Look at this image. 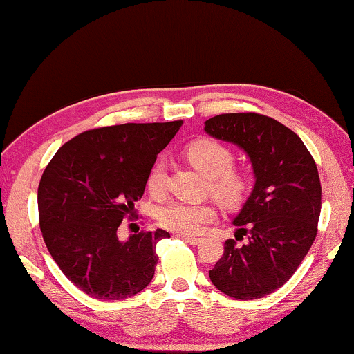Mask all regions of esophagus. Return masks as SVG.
I'll use <instances>...</instances> for the list:
<instances>
[{
	"label": "esophagus",
	"mask_w": 354,
	"mask_h": 354,
	"mask_svg": "<svg viewBox=\"0 0 354 354\" xmlns=\"http://www.w3.org/2000/svg\"><path fill=\"white\" fill-rule=\"evenodd\" d=\"M183 239V241H186L187 243H191V245H197V243H201V241L202 239L201 237H196V236H184V234H181V236H179Z\"/></svg>",
	"instance_id": "esophagus-1"
}]
</instances>
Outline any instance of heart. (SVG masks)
I'll use <instances>...</instances> for the list:
<instances>
[{
	"label": "heart",
	"mask_w": 354,
	"mask_h": 354,
	"mask_svg": "<svg viewBox=\"0 0 354 354\" xmlns=\"http://www.w3.org/2000/svg\"><path fill=\"white\" fill-rule=\"evenodd\" d=\"M186 156L196 168L210 176V189L218 201L226 205H236L243 198L250 178L245 171L232 168L234 153L216 139L202 138L189 144ZM167 176L163 163H156L147 175V189L152 196H160L165 189ZM216 210L212 203L171 202L158 212V221L173 232L191 236L201 232L203 226L215 221Z\"/></svg>",
	"instance_id": "heart-1"
}]
</instances>
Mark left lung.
Wrapping results in <instances>:
<instances>
[{
    "label": "left lung",
    "instance_id": "1",
    "mask_svg": "<svg viewBox=\"0 0 354 354\" xmlns=\"http://www.w3.org/2000/svg\"><path fill=\"white\" fill-rule=\"evenodd\" d=\"M213 138L243 149L253 165L255 187L234 220L239 246L210 271L218 290L237 300H255L281 288L306 257L317 234L321 181L315 158L290 128L255 112L221 113L205 122Z\"/></svg>",
    "mask_w": 354,
    "mask_h": 354
}]
</instances>
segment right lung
<instances>
[{
  "mask_svg": "<svg viewBox=\"0 0 354 354\" xmlns=\"http://www.w3.org/2000/svg\"><path fill=\"white\" fill-rule=\"evenodd\" d=\"M183 120L88 129L56 152L38 186L44 243L68 281L97 300H123L149 286L163 229L118 241L117 229L146 189L158 152Z\"/></svg>",
  "mask_w": 354,
  "mask_h": 354,
  "instance_id": "1",
  "label": "right lung"
}]
</instances>
